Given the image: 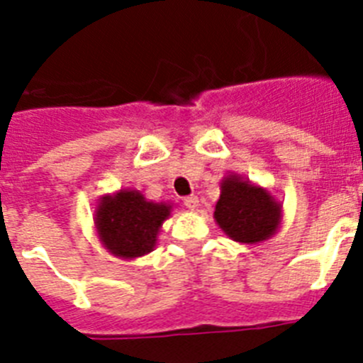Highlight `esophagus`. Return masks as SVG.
<instances>
[{
	"instance_id": "34e87169",
	"label": "esophagus",
	"mask_w": 363,
	"mask_h": 363,
	"mask_svg": "<svg viewBox=\"0 0 363 363\" xmlns=\"http://www.w3.org/2000/svg\"><path fill=\"white\" fill-rule=\"evenodd\" d=\"M198 203H200V201H198V196H194V194H191V196H185L184 198V205H185V207H187L189 211L196 209Z\"/></svg>"
}]
</instances>
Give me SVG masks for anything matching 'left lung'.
<instances>
[{"label":"left lung","mask_w":363,"mask_h":363,"mask_svg":"<svg viewBox=\"0 0 363 363\" xmlns=\"http://www.w3.org/2000/svg\"><path fill=\"white\" fill-rule=\"evenodd\" d=\"M214 220L220 229L240 243H259L277 233L281 221V205L264 187L229 174L221 179Z\"/></svg>","instance_id":"8db88e82"}]
</instances>
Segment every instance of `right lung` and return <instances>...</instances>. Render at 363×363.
<instances>
[{"label":"right lung","mask_w":363,"mask_h":363,"mask_svg":"<svg viewBox=\"0 0 363 363\" xmlns=\"http://www.w3.org/2000/svg\"><path fill=\"white\" fill-rule=\"evenodd\" d=\"M171 203H154L140 191H118L99 198L94 214L99 242L111 255L130 259L150 252L163 221L171 216Z\"/></svg>","instance_id":"1"}]
</instances>
